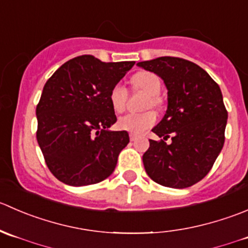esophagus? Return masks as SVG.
<instances>
[{
	"label": "esophagus",
	"instance_id": "34e87169",
	"mask_svg": "<svg viewBox=\"0 0 248 248\" xmlns=\"http://www.w3.org/2000/svg\"><path fill=\"white\" fill-rule=\"evenodd\" d=\"M129 137H130V141H136V140H137V135L132 134V132H130Z\"/></svg>",
	"mask_w": 248,
	"mask_h": 248
}]
</instances>
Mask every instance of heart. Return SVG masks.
Masks as SVG:
<instances>
[{
    "label": "heart",
    "instance_id": "1",
    "mask_svg": "<svg viewBox=\"0 0 248 248\" xmlns=\"http://www.w3.org/2000/svg\"><path fill=\"white\" fill-rule=\"evenodd\" d=\"M131 85L134 90H141L148 94L144 107H154V108H160L163 106V99L159 95L161 90V82L154 73L148 71H141V72L135 73L131 77ZM127 90L123 84H116L109 92V102L112 105V108L116 112L121 113L125 109L127 102ZM156 122V114L153 111L141 112V113H127L122 116L117 122L119 129L125 131L134 132V134H141L146 131L151 126H153Z\"/></svg>",
    "mask_w": 248,
    "mask_h": 248
}]
</instances>
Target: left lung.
Listing matches in <instances>:
<instances>
[{"instance_id":"8db88e82","label":"left lung","mask_w":248,"mask_h":248,"mask_svg":"<svg viewBox=\"0 0 248 248\" xmlns=\"http://www.w3.org/2000/svg\"><path fill=\"white\" fill-rule=\"evenodd\" d=\"M137 65L156 73L168 88L166 113L152 129L161 140H149L142 156L146 172L164 187H190L210 172L224 144L228 112L219 87L182 58L161 56ZM169 137L170 145L165 142Z\"/></svg>"}]
</instances>
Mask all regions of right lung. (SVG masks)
<instances>
[{
	"instance_id": "right-lung-1",
	"label": "right lung",
	"mask_w": 248,
	"mask_h": 248,
	"mask_svg": "<svg viewBox=\"0 0 248 248\" xmlns=\"http://www.w3.org/2000/svg\"><path fill=\"white\" fill-rule=\"evenodd\" d=\"M134 63L80 55L61 65L44 84L36 107V137L48 169L65 185H95L116 169L130 140L124 130H108L117 122L109 92Z\"/></svg>"
}]
</instances>
